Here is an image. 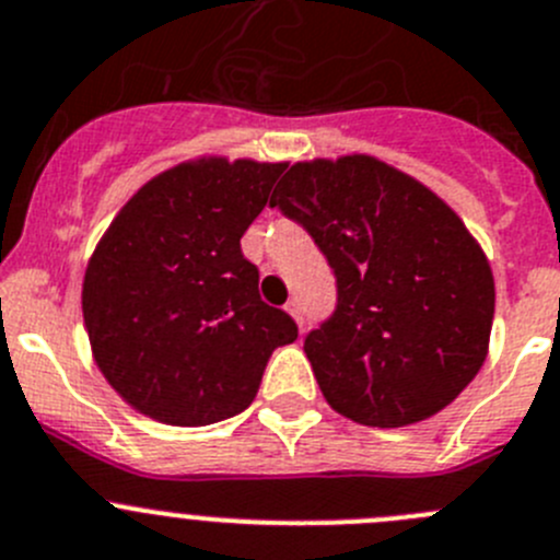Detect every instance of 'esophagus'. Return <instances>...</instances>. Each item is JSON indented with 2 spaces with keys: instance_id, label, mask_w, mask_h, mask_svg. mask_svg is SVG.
Here are the masks:
<instances>
[{
  "instance_id": "esophagus-1",
  "label": "esophagus",
  "mask_w": 560,
  "mask_h": 560,
  "mask_svg": "<svg viewBox=\"0 0 560 560\" xmlns=\"http://www.w3.org/2000/svg\"><path fill=\"white\" fill-rule=\"evenodd\" d=\"M287 312H290V315L295 317L301 326H304V306H301V301H298V298H292L290 304H287Z\"/></svg>"
}]
</instances>
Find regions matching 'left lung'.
Wrapping results in <instances>:
<instances>
[{
  "mask_svg": "<svg viewBox=\"0 0 560 560\" xmlns=\"http://www.w3.org/2000/svg\"><path fill=\"white\" fill-rule=\"evenodd\" d=\"M270 207L310 232L337 279V306L304 337L328 406L400 428L453 404L494 317L492 268L462 218L364 154L298 162Z\"/></svg>",
  "mask_w": 560,
  "mask_h": 560,
  "instance_id": "8db88e82",
  "label": "left lung"
}]
</instances>
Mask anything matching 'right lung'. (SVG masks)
Masks as SVG:
<instances>
[{"instance_id":"add662e5","label":"right lung","mask_w":560,"mask_h":560,"mask_svg":"<svg viewBox=\"0 0 560 560\" xmlns=\"http://www.w3.org/2000/svg\"><path fill=\"white\" fill-rule=\"evenodd\" d=\"M281 171L176 165L129 198L93 250L82 284L93 359L140 415L190 428L229 420L256 398L270 353L298 339L240 248Z\"/></svg>"}]
</instances>
